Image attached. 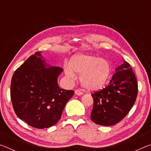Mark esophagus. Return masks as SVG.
Listing matches in <instances>:
<instances>
[{"instance_id": "34e87169", "label": "esophagus", "mask_w": 151, "mask_h": 151, "mask_svg": "<svg viewBox=\"0 0 151 151\" xmlns=\"http://www.w3.org/2000/svg\"><path fill=\"white\" fill-rule=\"evenodd\" d=\"M75 94H76V95H78V96H80V95H82L83 94V92H81L80 90H75Z\"/></svg>"}]
</instances>
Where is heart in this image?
Masks as SVG:
<instances>
[{
  "label": "heart",
  "mask_w": 151,
  "mask_h": 151,
  "mask_svg": "<svg viewBox=\"0 0 151 151\" xmlns=\"http://www.w3.org/2000/svg\"><path fill=\"white\" fill-rule=\"evenodd\" d=\"M64 70L66 76L73 81L76 78V72L81 74V84L90 91L104 87L111 76V66L108 60L83 53L73 56L69 65H65Z\"/></svg>",
  "instance_id": "b5f03b06"
}]
</instances>
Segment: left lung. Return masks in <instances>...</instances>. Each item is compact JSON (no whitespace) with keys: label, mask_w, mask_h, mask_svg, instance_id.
<instances>
[{"label":"left lung","mask_w":151,"mask_h":151,"mask_svg":"<svg viewBox=\"0 0 151 151\" xmlns=\"http://www.w3.org/2000/svg\"><path fill=\"white\" fill-rule=\"evenodd\" d=\"M115 70L109 86L91 94L94 104L91 118L97 124L112 126L118 123L136 101L138 84L129 64L124 61Z\"/></svg>","instance_id":"8db88e82"}]
</instances>
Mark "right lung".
Segmentation results:
<instances>
[{"label": "right lung", "mask_w": 151, "mask_h": 151, "mask_svg": "<svg viewBox=\"0 0 151 151\" xmlns=\"http://www.w3.org/2000/svg\"><path fill=\"white\" fill-rule=\"evenodd\" d=\"M41 52H35L15 70L11 84V99L17 116L40 129L57 123L74 94V91L58 86L63 68L50 66Z\"/></svg>", "instance_id": "right-lung-1"}]
</instances>
